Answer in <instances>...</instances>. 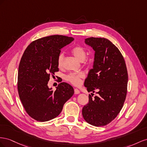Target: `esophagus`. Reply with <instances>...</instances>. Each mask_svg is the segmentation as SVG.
<instances>
[{"instance_id":"esophagus-1","label":"esophagus","mask_w":147,"mask_h":147,"mask_svg":"<svg viewBox=\"0 0 147 147\" xmlns=\"http://www.w3.org/2000/svg\"><path fill=\"white\" fill-rule=\"evenodd\" d=\"M80 93V92L78 89H74V94H78Z\"/></svg>"}]
</instances>
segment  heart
Instances as JSON below:
<instances>
[{
    "mask_svg": "<svg viewBox=\"0 0 147 147\" xmlns=\"http://www.w3.org/2000/svg\"><path fill=\"white\" fill-rule=\"evenodd\" d=\"M71 52L73 55L76 57L79 60L81 61H84L86 58L87 57V50L85 48L81 45H76L71 49ZM64 53L63 52L60 53L58 54L57 57V66L58 68H62L63 65V61H64ZM84 77V74L82 73H70L66 76L65 79L69 82L71 84L74 86H79L81 84V79Z\"/></svg>",
    "mask_w": 147,
    "mask_h": 147,
    "instance_id": "b5f03b06",
    "label": "heart"
}]
</instances>
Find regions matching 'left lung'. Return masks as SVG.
<instances>
[{
	"mask_svg": "<svg viewBox=\"0 0 147 147\" xmlns=\"http://www.w3.org/2000/svg\"><path fill=\"white\" fill-rule=\"evenodd\" d=\"M86 44L95 50L93 69L84 82L89 94V103L82 108L83 118L94 126L111 123L122 109L127 95L128 74L124 57L111 41L102 37H89Z\"/></svg>",
	"mask_w": 147,
	"mask_h": 147,
	"instance_id": "1",
	"label": "left lung"
}]
</instances>
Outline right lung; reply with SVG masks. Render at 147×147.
<instances>
[{
  "mask_svg": "<svg viewBox=\"0 0 147 147\" xmlns=\"http://www.w3.org/2000/svg\"><path fill=\"white\" fill-rule=\"evenodd\" d=\"M74 39L62 35L44 37L32 41L24 50L18 73V91L25 111L34 119L45 122L56 118L74 94L73 87L60 83L53 91L47 84L59 71L57 57L61 49Z\"/></svg>",
  "mask_w": 147,
  "mask_h": 147,
  "instance_id": "right-lung-1",
  "label": "right lung"
}]
</instances>
